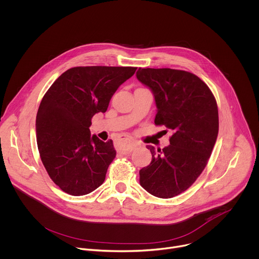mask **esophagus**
I'll use <instances>...</instances> for the list:
<instances>
[{"label":"esophagus","mask_w":259,"mask_h":259,"mask_svg":"<svg viewBox=\"0 0 259 259\" xmlns=\"http://www.w3.org/2000/svg\"><path fill=\"white\" fill-rule=\"evenodd\" d=\"M121 141L123 143V148H122L123 153L132 151V149L136 146V143L129 137H123V138H121Z\"/></svg>","instance_id":"1"}]
</instances>
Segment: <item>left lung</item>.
<instances>
[{
  "mask_svg": "<svg viewBox=\"0 0 259 259\" xmlns=\"http://www.w3.org/2000/svg\"><path fill=\"white\" fill-rule=\"evenodd\" d=\"M136 76L153 93L154 123L171 129L163 149L147 145L152 154L140 169V185L162 199L187 191L206 167L217 140L219 116L216 99L196 74L171 68H141Z\"/></svg>",
  "mask_w": 259,
  "mask_h": 259,
  "instance_id": "left-lung-1",
  "label": "left lung"
}]
</instances>
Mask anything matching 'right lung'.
<instances>
[{"label":"right lung","mask_w":259,"mask_h":259,"mask_svg":"<svg viewBox=\"0 0 259 259\" xmlns=\"http://www.w3.org/2000/svg\"><path fill=\"white\" fill-rule=\"evenodd\" d=\"M133 66H76L48 89L36 116L41 161L64 193L83 196L99 188L116 157L113 141L91 136L95 114L105 113L117 89L136 71Z\"/></svg>","instance_id":"right-lung-1"}]
</instances>
